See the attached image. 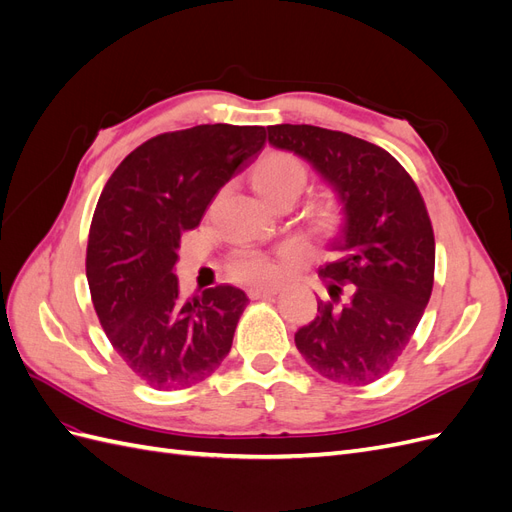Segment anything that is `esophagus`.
<instances>
[{
	"label": "esophagus",
	"instance_id": "34e87169",
	"mask_svg": "<svg viewBox=\"0 0 512 512\" xmlns=\"http://www.w3.org/2000/svg\"><path fill=\"white\" fill-rule=\"evenodd\" d=\"M247 294H250V299H267V297L277 294V288L275 286H254L247 290Z\"/></svg>",
	"mask_w": 512,
	"mask_h": 512
}]
</instances>
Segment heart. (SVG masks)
Instances as JSON below:
<instances>
[{
  "instance_id": "1",
  "label": "heart",
  "mask_w": 512,
  "mask_h": 512,
  "mask_svg": "<svg viewBox=\"0 0 512 512\" xmlns=\"http://www.w3.org/2000/svg\"><path fill=\"white\" fill-rule=\"evenodd\" d=\"M252 183L267 205H273L277 200H292L294 203L307 183V168L292 153L273 151L256 164ZM312 224L318 235H333L342 224V209L333 200L322 203L312 213ZM232 275L243 282H269L275 277V267L265 256L243 254L232 262Z\"/></svg>"
}]
</instances>
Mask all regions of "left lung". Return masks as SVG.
<instances>
[{
	"instance_id": "left-lung-1",
	"label": "left lung",
	"mask_w": 512,
	"mask_h": 512,
	"mask_svg": "<svg viewBox=\"0 0 512 512\" xmlns=\"http://www.w3.org/2000/svg\"><path fill=\"white\" fill-rule=\"evenodd\" d=\"M269 145L312 166L342 205L335 258L318 269L329 299L294 333L327 380L363 386L406 350L433 288L436 241L416 183L389 151L316 126H269Z\"/></svg>"
}]
</instances>
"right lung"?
Masks as SVG:
<instances>
[{
    "instance_id": "add662e5",
    "label": "right lung",
    "mask_w": 512,
    "mask_h": 512,
    "mask_svg": "<svg viewBox=\"0 0 512 512\" xmlns=\"http://www.w3.org/2000/svg\"><path fill=\"white\" fill-rule=\"evenodd\" d=\"M262 126H194L136 147L106 181L87 243V282L102 329L158 391L188 389L226 359L247 294L215 286L181 299L179 239L265 147Z\"/></svg>"
}]
</instances>
